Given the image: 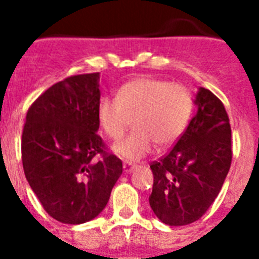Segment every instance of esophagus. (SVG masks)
Instances as JSON below:
<instances>
[{
    "instance_id": "34e87169",
    "label": "esophagus",
    "mask_w": 259,
    "mask_h": 259,
    "mask_svg": "<svg viewBox=\"0 0 259 259\" xmlns=\"http://www.w3.org/2000/svg\"><path fill=\"white\" fill-rule=\"evenodd\" d=\"M122 166H123V172H132L137 165H136V164H132V162L129 161H125L122 164Z\"/></svg>"
}]
</instances>
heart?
<instances>
[{
	"mask_svg": "<svg viewBox=\"0 0 259 259\" xmlns=\"http://www.w3.org/2000/svg\"><path fill=\"white\" fill-rule=\"evenodd\" d=\"M192 95L180 83L141 76L125 83L117 98H103L98 105V119L107 137L117 141L132 125L134 132L113 146L126 160H140L154 144L164 149L176 142L192 113Z\"/></svg>",
	"mask_w": 259,
	"mask_h": 259,
	"instance_id": "1",
	"label": "heart"
}]
</instances>
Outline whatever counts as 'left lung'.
I'll use <instances>...</instances> for the list:
<instances>
[{
  "label": "left lung",
  "mask_w": 259,
  "mask_h": 259,
  "mask_svg": "<svg viewBox=\"0 0 259 259\" xmlns=\"http://www.w3.org/2000/svg\"><path fill=\"white\" fill-rule=\"evenodd\" d=\"M196 115L158 161L150 164L153 189L149 204L168 226H185L205 213L231 165V127L221 99L200 87Z\"/></svg>",
  "instance_id": "left-lung-1"
}]
</instances>
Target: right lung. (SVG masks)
Returning <instances> with one entry per match:
<instances>
[{
	"label": "right lung",
	"mask_w": 259,
	"mask_h": 259,
	"mask_svg": "<svg viewBox=\"0 0 259 259\" xmlns=\"http://www.w3.org/2000/svg\"><path fill=\"white\" fill-rule=\"evenodd\" d=\"M99 102V72L74 75L44 91L26 113L24 173L47 213L66 225L97 218L122 175V161L97 134Z\"/></svg>",
	"instance_id": "1"
}]
</instances>
